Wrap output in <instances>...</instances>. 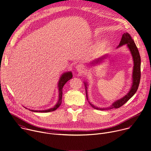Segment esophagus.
Returning <instances> with one entry per match:
<instances>
[{
    "instance_id": "obj_1",
    "label": "esophagus",
    "mask_w": 151,
    "mask_h": 151,
    "mask_svg": "<svg viewBox=\"0 0 151 151\" xmlns=\"http://www.w3.org/2000/svg\"><path fill=\"white\" fill-rule=\"evenodd\" d=\"M76 69L77 71H78V72H81H81H83V70H84V69H85L84 66H83V65H81V64L77 65V66H76Z\"/></svg>"
}]
</instances>
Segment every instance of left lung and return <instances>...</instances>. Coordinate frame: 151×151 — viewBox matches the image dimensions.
Listing matches in <instances>:
<instances>
[{
    "label": "left lung",
    "mask_w": 151,
    "mask_h": 151,
    "mask_svg": "<svg viewBox=\"0 0 151 151\" xmlns=\"http://www.w3.org/2000/svg\"><path fill=\"white\" fill-rule=\"evenodd\" d=\"M127 44V47H129V50H130V52L132 53V55L133 56V62H134V66H133V84L132 86V88L129 92V93L126 95L124 97L122 98L117 100L116 102H114L111 106L107 108H98L92 104H91L89 102V104L91 107H92L94 109L96 110H110L113 109H118L123 106L127 101H128L131 98L133 95L136 93L137 91L139 85L140 83V56L139 55V50L134 42V41L132 40L131 36L129 35V33H124L122 35V37L121 38V41L120 42V44L119 45V47H120L123 45ZM99 60H102L101 59H99L96 60H95V62L94 63H98V62L99 61ZM85 86L86 87L85 91H86V98L88 99L87 96V90H86V84L85 83Z\"/></svg>",
    "instance_id": "1"
}]
</instances>
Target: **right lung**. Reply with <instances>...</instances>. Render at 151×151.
Wrapping results in <instances>:
<instances>
[{
	"instance_id": "1",
	"label": "right lung",
	"mask_w": 151,
	"mask_h": 151,
	"mask_svg": "<svg viewBox=\"0 0 151 151\" xmlns=\"http://www.w3.org/2000/svg\"><path fill=\"white\" fill-rule=\"evenodd\" d=\"M72 73L71 72H68L66 73H65L62 75V76H61V78H60L59 82V84H58V87H59V101L58 102V103L56 104V106H55L54 107L48 110H42V111H37V110H31V111H34V112H40V113H48V112H51L53 111L56 110L61 104L62 103V90H63V87L65 85V84L68 81H69L70 79H72Z\"/></svg>"
}]
</instances>
